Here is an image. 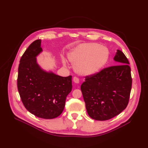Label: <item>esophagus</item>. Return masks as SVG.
Returning <instances> with one entry per match:
<instances>
[{
	"instance_id": "34e87169",
	"label": "esophagus",
	"mask_w": 148,
	"mask_h": 148,
	"mask_svg": "<svg viewBox=\"0 0 148 148\" xmlns=\"http://www.w3.org/2000/svg\"><path fill=\"white\" fill-rule=\"evenodd\" d=\"M73 81H74V82L75 83H79V79L78 77H76V76L74 77Z\"/></svg>"
}]
</instances>
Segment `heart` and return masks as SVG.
<instances>
[{
  "label": "heart",
  "mask_w": 148,
  "mask_h": 148,
  "mask_svg": "<svg viewBox=\"0 0 148 148\" xmlns=\"http://www.w3.org/2000/svg\"><path fill=\"white\" fill-rule=\"evenodd\" d=\"M68 59L74 65L76 73L90 75L97 73L107 62L108 51L104 46L94 43L82 44L68 54ZM64 64L65 60L63 59Z\"/></svg>",
  "instance_id": "b5f03b06"
}]
</instances>
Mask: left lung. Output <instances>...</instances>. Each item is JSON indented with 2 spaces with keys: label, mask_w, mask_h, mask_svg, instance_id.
I'll return each instance as SVG.
<instances>
[{
  "label": "left lung",
  "mask_w": 148,
  "mask_h": 148,
  "mask_svg": "<svg viewBox=\"0 0 148 148\" xmlns=\"http://www.w3.org/2000/svg\"><path fill=\"white\" fill-rule=\"evenodd\" d=\"M114 60L119 65L86 75L81 85L87 112L93 119H110L128 106L132 86L129 61L119 50Z\"/></svg>",
  "instance_id": "8db88e82"
}]
</instances>
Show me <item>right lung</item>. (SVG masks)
Instances as JSON below:
<instances>
[{
  "label": "right lung",
  "mask_w": 148,
  "mask_h": 148,
  "mask_svg": "<svg viewBox=\"0 0 148 148\" xmlns=\"http://www.w3.org/2000/svg\"><path fill=\"white\" fill-rule=\"evenodd\" d=\"M41 41H34L21 56L17 88L23 105L30 113L49 119L63 112L66 98L72 90V76L47 73L39 66L36 56L42 51Z\"/></svg>",
  "instance_id": "add662e5"
}]
</instances>
